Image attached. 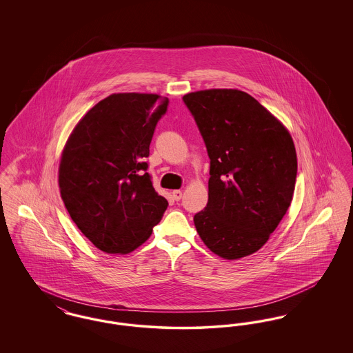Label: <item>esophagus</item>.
<instances>
[{
  "instance_id": "obj_1",
  "label": "esophagus",
  "mask_w": 353,
  "mask_h": 353,
  "mask_svg": "<svg viewBox=\"0 0 353 353\" xmlns=\"http://www.w3.org/2000/svg\"><path fill=\"white\" fill-rule=\"evenodd\" d=\"M172 196H173V200L180 201V200L183 199V192H181V190H173V192H172Z\"/></svg>"
}]
</instances>
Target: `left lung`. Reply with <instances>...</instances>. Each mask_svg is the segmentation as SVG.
I'll return each mask as SVG.
<instances>
[{"instance_id": "8db88e82", "label": "left lung", "mask_w": 353, "mask_h": 353, "mask_svg": "<svg viewBox=\"0 0 353 353\" xmlns=\"http://www.w3.org/2000/svg\"><path fill=\"white\" fill-rule=\"evenodd\" d=\"M210 159L209 200L194 214L203 243L225 259L259 250L291 203L296 152L283 124L249 94L205 90L183 97Z\"/></svg>"}]
</instances>
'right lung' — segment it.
<instances>
[{"label": "right lung", "instance_id": "1", "mask_svg": "<svg viewBox=\"0 0 353 353\" xmlns=\"http://www.w3.org/2000/svg\"><path fill=\"white\" fill-rule=\"evenodd\" d=\"M168 98L114 94L77 124L62 153L59 188L68 214L99 250L144 243L168 208L147 173L150 144Z\"/></svg>", "mask_w": 353, "mask_h": 353}]
</instances>
